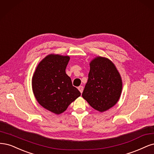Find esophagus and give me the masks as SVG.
Wrapping results in <instances>:
<instances>
[{
  "mask_svg": "<svg viewBox=\"0 0 154 154\" xmlns=\"http://www.w3.org/2000/svg\"><path fill=\"white\" fill-rule=\"evenodd\" d=\"M78 90L80 91V92L82 93V91H83V90H84V88H83L82 86H80L78 87Z\"/></svg>",
  "mask_w": 154,
  "mask_h": 154,
  "instance_id": "34e87169",
  "label": "esophagus"
}]
</instances>
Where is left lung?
I'll return each mask as SVG.
<instances>
[{
	"label": "left lung",
	"instance_id": "8db88e82",
	"mask_svg": "<svg viewBox=\"0 0 154 154\" xmlns=\"http://www.w3.org/2000/svg\"><path fill=\"white\" fill-rule=\"evenodd\" d=\"M88 82L82 97L95 109L103 112L118 102L122 90V81L114 63L97 57L91 61Z\"/></svg>",
	"mask_w": 154,
	"mask_h": 154
}]
</instances>
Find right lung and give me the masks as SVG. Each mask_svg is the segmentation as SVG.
Listing matches in <instances>:
<instances>
[{
	"label": "right lung",
	"instance_id": "add662e5",
	"mask_svg": "<svg viewBox=\"0 0 154 154\" xmlns=\"http://www.w3.org/2000/svg\"><path fill=\"white\" fill-rule=\"evenodd\" d=\"M69 60L67 56L49 54L38 64L32 79V91L38 102L56 115L65 111L81 96L65 72Z\"/></svg>",
	"mask_w": 154,
	"mask_h": 154
}]
</instances>
